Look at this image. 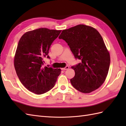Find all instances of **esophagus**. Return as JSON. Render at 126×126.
Segmentation results:
<instances>
[{
  "mask_svg": "<svg viewBox=\"0 0 126 126\" xmlns=\"http://www.w3.org/2000/svg\"><path fill=\"white\" fill-rule=\"evenodd\" d=\"M69 68V66H66L65 68H62V70H67V69H68Z\"/></svg>",
  "mask_w": 126,
  "mask_h": 126,
  "instance_id": "34e87169",
  "label": "esophagus"
}]
</instances>
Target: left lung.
I'll use <instances>...</instances> for the list:
<instances>
[{"mask_svg":"<svg viewBox=\"0 0 126 126\" xmlns=\"http://www.w3.org/2000/svg\"><path fill=\"white\" fill-rule=\"evenodd\" d=\"M58 38L65 41L75 58L81 60L71 66L75 72L70 79L72 85L83 93L98 89L105 81L110 63L109 53L100 33L81 24L63 30Z\"/></svg>","mask_w":126,"mask_h":126,"instance_id":"8db88e82","label":"left lung"}]
</instances>
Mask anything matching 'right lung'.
<instances>
[{
    "mask_svg": "<svg viewBox=\"0 0 126 126\" xmlns=\"http://www.w3.org/2000/svg\"><path fill=\"white\" fill-rule=\"evenodd\" d=\"M61 30L39 28L24 33L18 42L15 56V70L26 89L36 94L47 93L54 87L60 69L44 66L52 42Z\"/></svg>",
    "mask_w": 126,
    "mask_h": 126,
    "instance_id": "right-lung-1",
    "label": "right lung"
}]
</instances>
